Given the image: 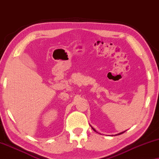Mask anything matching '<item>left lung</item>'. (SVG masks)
I'll list each match as a JSON object with an SVG mask.
<instances>
[{
  "mask_svg": "<svg viewBox=\"0 0 159 159\" xmlns=\"http://www.w3.org/2000/svg\"><path fill=\"white\" fill-rule=\"evenodd\" d=\"M92 129H93V130H94V131H96V130H95V129H93V127H92ZM96 132H97V131H96ZM125 131H124V132H122V133H118V134H117V135H121V134H122V133H125Z\"/></svg>",
  "mask_w": 159,
  "mask_h": 159,
  "instance_id": "left-lung-1",
  "label": "left lung"
}]
</instances>
